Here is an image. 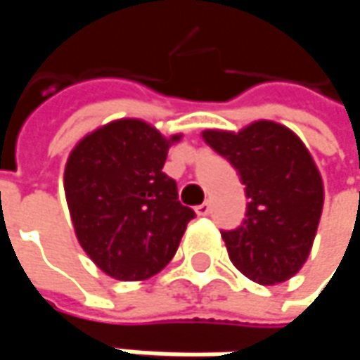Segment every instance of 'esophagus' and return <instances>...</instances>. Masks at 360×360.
<instances>
[{"label": "esophagus", "mask_w": 360, "mask_h": 360, "mask_svg": "<svg viewBox=\"0 0 360 360\" xmlns=\"http://www.w3.org/2000/svg\"><path fill=\"white\" fill-rule=\"evenodd\" d=\"M196 214L198 216L210 214V204H208V202H202L200 206H196Z\"/></svg>", "instance_id": "34e87169"}]
</instances>
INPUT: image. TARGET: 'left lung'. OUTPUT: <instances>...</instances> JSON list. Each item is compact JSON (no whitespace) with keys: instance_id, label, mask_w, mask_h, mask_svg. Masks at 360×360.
Wrapping results in <instances>:
<instances>
[{"instance_id":"obj_1","label":"left lung","mask_w":360,"mask_h":360,"mask_svg":"<svg viewBox=\"0 0 360 360\" xmlns=\"http://www.w3.org/2000/svg\"><path fill=\"white\" fill-rule=\"evenodd\" d=\"M202 136L234 166L248 198L240 226L222 230L230 260L258 284L288 281L311 252L323 212V180L309 150L288 128L264 120L238 134Z\"/></svg>"}]
</instances>
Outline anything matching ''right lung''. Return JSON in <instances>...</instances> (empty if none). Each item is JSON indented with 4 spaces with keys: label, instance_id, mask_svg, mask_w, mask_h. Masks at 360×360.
<instances>
[{
    "label": "right lung",
    "instance_id": "add662e5",
    "mask_svg": "<svg viewBox=\"0 0 360 360\" xmlns=\"http://www.w3.org/2000/svg\"><path fill=\"white\" fill-rule=\"evenodd\" d=\"M176 140L140 120H118L86 136L68 158L63 188L77 240L118 281L160 272L196 216L162 172Z\"/></svg>",
    "mask_w": 360,
    "mask_h": 360
}]
</instances>
